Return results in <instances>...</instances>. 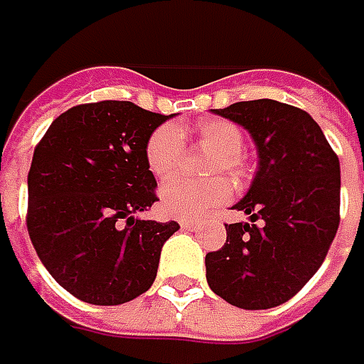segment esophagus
Masks as SVG:
<instances>
[{
    "label": "esophagus",
    "instance_id": "1",
    "mask_svg": "<svg viewBox=\"0 0 364 364\" xmlns=\"http://www.w3.org/2000/svg\"><path fill=\"white\" fill-rule=\"evenodd\" d=\"M196 225H198V223H194V220H182V223H180V227H182L184 231H194Z\"/></svg>",
    "mask_w": 364,
    "mask_h": 364
}]
</instances>
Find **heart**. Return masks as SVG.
Returning a JSON list of instances; mask_svg holds the SVG:
<instances>
[{
	"mask_svg": "<svg viewBox=\"0 0 364 364\" xmlns=\"http://www.w3.org/2000/svg\"><path fill=\"white\" fill-rule=\"evenodd\" d=\"M186 129L174 125H160L154 129L146 144V164L156 178H170L178 172L182 160V137ZM200 146L210 149L217 158L213 160L210 172L239 178L243 174V132L231 121H204L196 127ZM231 196L227 180L215 178L208 182L172 180L160 190V208L166 217L180 220H196L210 208L223 204Z\"/></svg>",
	"mask_w": 364,
	"mask_h": 364,
	"instance_id": "1",
	"label": "heart"
}]
</instances>
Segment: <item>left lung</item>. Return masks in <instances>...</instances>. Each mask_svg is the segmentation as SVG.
I'll use <instances>...</instances> for the list:
<instances>
[{"label": "left lung", "instance_id": "left-lung-1", "mask_svg": "<svg viewBox=\"0 0 364 364\" xmlns=\"http://www.w3.org/2000/svg\"><path fill=\"white\" fill-rule=\"evenodd\" d=\"M213 113L249 132L259 164L232 206L249 223L225 225V247L204 259L206 282L237 308H275L310 282L334 241L341 164L320 125L298 107L257 99Z\"/></svg>", "mask_w": 364, "mask_h": 364}]
</instances>
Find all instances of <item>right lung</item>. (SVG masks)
<instances>
[{"label":"right lung","instance_id":"right-lung-1","mask_svg":"<svg viewBox=\"0 0 364 364\" xmlns=\"http://www.w3.org/2000/svg\"><path fill=\"white\" fill-rule=\"evenodd\" d=\"M172 117L129 101L77 105L36 146L28 232L50 275L78 300L117 306L154 284L161 247L180 227L137 213L158 200L147 139Z\"/></svg>","mask_w":364,"mask_h":364}]
</instances>
